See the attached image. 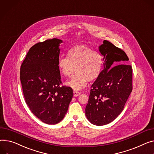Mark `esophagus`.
I'll return each mask as SVG.
<instances>
[{
  "label": "esophagus",
  "mask_w": 154,
  "mask_h": 154,
  "mask_svg": "<svg viewBox=\"0 0 154 154\" xmlns=\"http://www.w3.org/2000/svg\"><path fill=\"white\" fill-rule=\"evenodd\" d=\"M80 94V92L78 91H74V97H78L79 95Z\"/></svg>",
  "instance_id": "34e87169"
}]
</instances>
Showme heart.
<instances>
[{
	"label": "heart",
	"mask_w": 154,
	"mask_h": 154,
	"mask_svg": "<svg viewBox=\"0 0 154 154\" xmlns=\"http://www.w3.org/2000/svg\"><path fill=\"white\" fill-rule=\"evenodd\" d=\"M57 66L60 74L67 77H70L75 69L76 74L66 85L79 90L84 88L88 81H95L100 77L103 58L98 52L88 46L79 45L69 49L67 56L59 58Z\"/></svg>",
	"instance_id": "b5f03b06"
}]
</instances>
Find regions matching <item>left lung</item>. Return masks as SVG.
I'll list each match as a JSON object with an SVG mask.
<instances>
[{"label": "left lung", "mask_w": 154, "mask_h": 154, "mask_svg": "<svg viewBox=\"0 0 154 154\" xmlns=\"http://www.w3.org/2000/svg\"><path fill=\"white\" fill-rule=\"evenodd\" d=\"M103 70L91 85L85 115L93 125L103 126L115 120L123 110L132 90V68L123 50L107 40L99 47Z\"/></svg>", "instance_id": "left-lung-1"}]
</instances>
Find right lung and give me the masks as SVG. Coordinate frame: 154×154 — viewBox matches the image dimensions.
Here are the masks:
<instances>
[{"label":"right lung","instance_id":"1","mask_svg":"<svg viewBox=\"0 0 154 154\" xmlns=\"http://www.w3.org/2000/svg\"><path fill=\"white\" fill-rule=\"evenodd\" d=\"M53 38L31 48L20 67V81L26 103L32 113L48 125L62 120L73 97L72 88L62 85L57 66L59 44Z\"/></svg>","mask_w":154,"mask_h":154}]
</instances>
